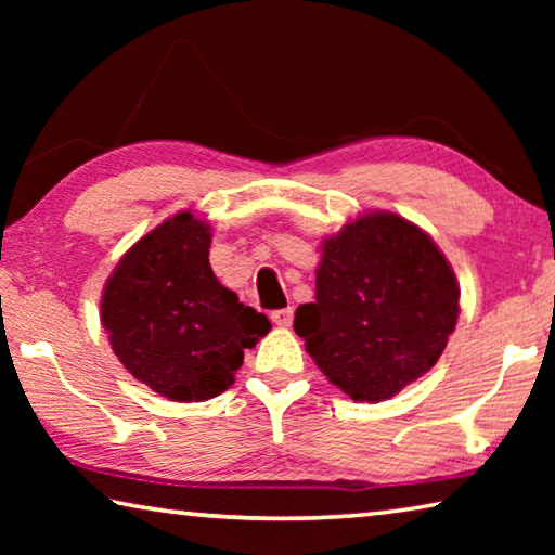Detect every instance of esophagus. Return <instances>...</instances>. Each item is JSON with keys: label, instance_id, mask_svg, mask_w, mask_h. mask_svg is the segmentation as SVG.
Returning a JSON list of instances; mask_svg holds the SVG:
<instances>
[{"label": "esophagus", "instance_id": "1", "mask_svg": "<svg viewBox=\"0 0 555 555\" xmlns=\"http://www.w3.org/2000/svg\"><path fill=\"white\" fill-rule=\"evenodd\" d=\"M271 321L279 327H288L294 323V308H279V311L271 313Z\"/></svg>", "mask_w": 555, "mask_h": 555}]
</instances>
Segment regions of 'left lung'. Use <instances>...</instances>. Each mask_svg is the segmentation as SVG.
I'll use <instances>...</instances> for the list:
<instances>
[{
	"mask_svg": "<svg viewBox=\"0 0 555 555\" xmlns=\"http://www.w3.org/2000/svg\"><path fill=\"white\" fill-rule=\"evenodd\" d=\"M460 288L436 242L393 212L362 215L323 242L315 304L294 331L354 401H384L426 374L455 331Z\"/></svg>",
	"mask_w": 555,
	"mask_h": 555,
	"instance_id": "8db88e82",
	"label": "left lung"
}]
</instances>
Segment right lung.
<instances>
[{
	"instance_id": "right-lung-1",
	"label": "right lung",
	"mask_w": 555,
	"mask_h": 555,
	"mask_svg": "<svg viewBox=\"0 0 555 555\" xmlns=\"http://www.w3.org/2000/svg\"><path fill=\"white\" fill-rule=\"evenodd\" d=\"M210 224L178 212L144 234L107 279L102 325L129 374L171 401L232 387L244 350L271 331L210 269Z\"/></svg>"
}]
</instances>
